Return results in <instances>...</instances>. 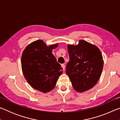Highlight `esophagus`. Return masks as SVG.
Here are the masks:
<instances>
[{
  "instance_id": "1",
  "label": "esophagus",
  "mask_w": 120,
  "mask_h": 120,
  "mask_svg": "<svg viewBox=\"0 0 120 120\" xmlns=\"http://www.w3.org/2000/svg\"><path fill=\"white\" fill-rule=\"evenodd\" d=\"M61 67H62V68H63V70H64L65 67H66V66H65V65H64V64H61Z\"/></svg>"
}]
</instances>
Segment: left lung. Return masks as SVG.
Returning a JSON list of instances; mask_svg holds the SVG:
<instances>
[{"instance_id":"obj_1","label":"left lung","mask_w":120,"mask_h":120,"mask_svg":"<svg viewBox=\"0 0 120 120\" xmlns=\"http://www.w3.org/2000/svg\"><path fill=\"white\" fill-rule=\"evenodd\" d=\"M69 61L66 73L77 92L82 93L92 88L97 84L102 72V54L99 49L81 40L78 45H68Z\"/></svg>"}]
</instances>
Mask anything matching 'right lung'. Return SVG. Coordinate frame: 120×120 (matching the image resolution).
I'll use <instances>...</instances> for the list:
<instances>
[{
    "label": "right lung",
    "instance_id": "add662e5",
    "mask_svg": "<svg viewBox=\"0 0 120 120\" xmlns=\"http://www.w3.org/2000/svg\"><path fill=\"white\" fill-rule=\"evenodd\" d=\"M58 44L47 46L41 40L30 43L22 53V71L26 80L33 88L46 93L55 87L62 73L52 50Z\"/></svg>",
    "mask_w": 120,
    "mask_h": 120
}]
</instances>
